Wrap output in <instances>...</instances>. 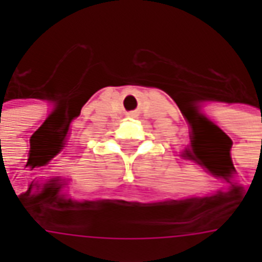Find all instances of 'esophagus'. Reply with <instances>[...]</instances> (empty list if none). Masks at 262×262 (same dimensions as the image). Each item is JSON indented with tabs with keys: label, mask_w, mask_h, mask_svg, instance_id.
I'll use <instances>...</instances> for the list:
<instances>
[{
	"label": "esophagus",
	"mask_w": 262,
	"mask_h": 262,
	"mask_svg": "<svg viewBox=\"0 0 262 262\" xmlns=\"http://www.w3.org/2000/svg\"><path fill=\"white\" fill-rule=\"evenodd\" d=\"M130 115H132V117H133V114H130Z\"/></svg>",
	"instance_id": "34e87169"
}]
</instances>
